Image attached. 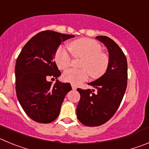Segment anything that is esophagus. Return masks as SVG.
I'll use <instances>...</instances> for the list:
<instances>
[{
	"mask_svg": "<svg viewBox=\"0 0 149 149\" xmlns=\"http://www.w3.org/2000/svg\"><path fill=\"white\" fill-rule=\"evenodd\" d=\"M72 89H74V90L77 89V87H76V86L74 85V84H72Z\"/></svg>",
	"mask_w": 149,
	"mask_h": 149,
	"instance_id": "1",
	"label": "esophagus"
}]
</instances>
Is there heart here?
<instances>
[{"label":"heart","mask_w":149,"mask_h":149,"mask_svg":"<svg viewBox=\"0 0 149 149\" xmlns=\"http://www.w3.org/2000/svg\"><path fill=\"white\" fill-rule=\"evenodd\" d=\"M69 48L75 57H82L81 69L70 68L63 73V80L77 85L86 81L89 74L93 78H99L107 70L110 59L108 55L101 51V45L93 39L82 38L70 43ZM54 60L58 68L66 69L72 64V56L66 48L60 46Z\"/></svg>","instance_id":"b5f03b06"}]
</instances>
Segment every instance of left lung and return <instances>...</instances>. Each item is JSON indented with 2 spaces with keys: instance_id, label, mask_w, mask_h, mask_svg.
<instances>
[{
  "instance_id": "left-lung-1",
  "label": "left lung",
  "mask_w": 149,
  "mask_h": 149,
  "mask_svg": "<svg viewBox=\"0 0 149 149\" xmlns=\"http://www.w3.org/2000/svg\"><path fill=\"white\" fill-rule=\"evenodd\" d=\"M109 52L107 70L104 75L89 85L97 89H77L81 99L77 107V119L84 125L99 126L113 116L122 101L127 88V63L119 45L105 36H96Z\"/></svg>"
}]
</instances>
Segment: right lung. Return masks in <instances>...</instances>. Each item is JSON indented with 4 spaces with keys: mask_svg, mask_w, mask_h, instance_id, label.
Returning <instances> with one entry per match:
<instances>
[{
    "mask_svg": "<svg viewBox=\"0 0 149 149\" xmlns=\"http://www.w3.org/2000/svg\"><path fill=\"white\" fill-rule=\"evenodd\" d=\"M74 35L45 30L26 43L15 63V91L21 106L30 119L50 123L58 117L65 95L72 89L69 83L47 81L61 74L56 65L55 53L61 42Z\"/></svg>",
    "mask_w": 149,
    "mask_h": 149,
    "instance_id": "obj_1",
    "label": "right lung"
}]
</instances>
